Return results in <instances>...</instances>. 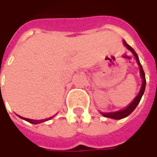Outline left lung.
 <instances>
[{
  "mask_svg": "<svg viewBox=\"0 0 157 157\" xmlns=\"http://www.w3.org/2000/svg\"><path fill=\"white\" fill-rule=\"evenodd\" d=\"M124 44L125 47L129 49L130 51L133 53V55H135V59H136V61L138 63L139 66H140V75H141L142 80H143V82H142V86H141V88H140V91L139 92V94L137 95V97L134 99V101L129 104V105L124 109V110H121V111H118V112H114V113H102V114L104 117H107V118H114V119H121V118H124L125 117H127L128 115H129L130 113H131L135 109V108L137 107L138 105V103L140 101V99H141L142 96L144 94V92H145V72L143 71V68H142V65L140 63V60H139L138 58V55L137 54L135 53V51L131 48V46H129V45L126 43V42L124 40Z\"/></svg>",
  "mask_w": 157,
  "mask_h": 157,
  "instance_id": "1",
  "label": "left lung"
}]
</instances>
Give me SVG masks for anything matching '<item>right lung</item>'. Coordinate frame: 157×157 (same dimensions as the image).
I'll use <instances>...</instances> for the list:
<instances>
[{
    "label": "right lung",
    "instance_id": "1",
    "mask_svg": "<svg viewBox=\"0 0 157 157\" xmlns=\"http://www.w3.org/2000/svg\"><path fill=\"white\" fill-rule=\"evenodd\" d=\"M20 118H22V119H24L26 121L29 122V123H31V124H40L42 122H44V121H47V120H49V119H51L52 118H54V116H52L50 118H45V119H41V120H33V119H29V118H22L21 116H19Z\"/></svg>",
    "mask_w": 157,
    "mask_h": 157
}]
</instances>
